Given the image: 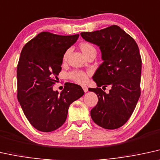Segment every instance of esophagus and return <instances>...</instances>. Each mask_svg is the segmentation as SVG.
Instances as JSON below:
<instances>
[{"label":"esophagus","instance_id":"esophagus-1","mask_svg":"<svg viewBox=\"0 0 160 160\" xmlns=\"http://www.w3.org/2000/svg\"><path fill=\"white\" fill-rule=\"evenodd\" d=\"M82 89H83V91H84L85 92H88V87H87V86H82Z\"/></svg>","mask_w":160,"mask_h":160}]
</instances>
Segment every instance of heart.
Masks as SVG:
<instances>
[{
	"instance_id": "b5f03b06",
	"label": "heart",
	"mask_w": 160,
	"mask_h": 160,
	"mask_svg": "<svg viewBox=\"0 0 160 160\" xmlns=\"http://www.w3.org/2000/svg\"><path fill=\"white\" fill-rule=\"evenodd\" d=\"M79 47H80L81 52L86 57L87 55H88L89 54L92 53V52H96V49H95L94 46H93L92 43H89V42H82V43H80V45H79ZM69 54L70 49H67L65 52H64L63 55H62V60H63V61H66V60H67L68 56H69ZM88 73L85 72L83 71L75 70L68 74V78H69V79H71L72 80H73L74 82H77V83L83 84L87 81V80H88Z\"/></svg>"
}]
</instances>
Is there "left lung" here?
<instances>
[{
	"instance_id": "8db88e82",
	"label": "left lung",
	"mask_w": 160,
	"mask_h": 160,
	"mask_svg": "<svg viewBox=\"0 0 160 160\" xmlns=\"http://www.w3.org/2000/svg\"><path fill=\"white\" fill-rule=\"evenodd\" d=\"M80 35L100 47L103 60L92 78L98 87L88 88L98 97L91 117L103 128H120L130 118L140 96L142 59L138 46L132 37L116 25ZM102 85L110 86L108 94L101 89Z\"/></svg>"
}]
</instances>
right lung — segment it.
<instances>
[{"mask_svg":"<svg viewBox=\"0 0 160 160\" xmlns=\"http://www.w3.org/2000/svg\"><path fill=\"white\" fill-rule=\"evenodd\" d=\"M78 38L43 32L22 49L17 66V97L27 120L38 131L59 128L70 105L84 94L81 86L71 82L60 94L52 88L62 69L64 52Z\"/></svg>","mask_w":160,"mask_h":160,"instance_id":"right-lung-1","label":"right lung"}]
</instances>
